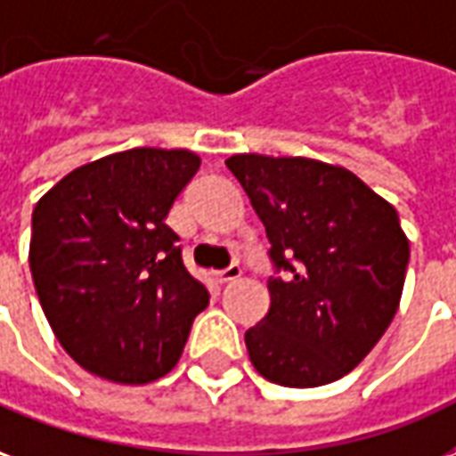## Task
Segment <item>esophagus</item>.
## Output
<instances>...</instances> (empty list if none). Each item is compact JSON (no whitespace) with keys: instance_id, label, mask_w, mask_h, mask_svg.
<instances>
[{"instance_id":"34e87169","label":"esophagus","mask_w":456,"mask_h":456,"mask_svg":"<svg viewBox=\"0 0 456 456\" xmlns=\"http://www.w3.org/2000/svg\"><path fill=\"white\" fill-rule=\"evenodd\" d=\"M242 277V269L238 265H231V267H225L224 272H216V279H218V284H231V281H238Z\"/></svg>"}]
</instances>
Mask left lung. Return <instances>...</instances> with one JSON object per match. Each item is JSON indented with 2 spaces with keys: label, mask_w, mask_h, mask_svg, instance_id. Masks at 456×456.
Instances as JSON below:
<instances>
[{
  "label": "left lung",
  "mask_w": 456,
  "mask_h": 456,
  "mask_svg": "<svg viewBox=\"0 0 456 456\" xmlns=\"http://www.w3.org/2000/svg\"><path fill=\"white\" fill-rule=\"evenodd\" d=\"M265 224L267 315L245 333L252 364L279 387L345 377L394 321L411 257L394 206L350 169L308 158L225 159Z\"/></svg>",
  "instance_id": "left-lung-1"
}]
</instances>
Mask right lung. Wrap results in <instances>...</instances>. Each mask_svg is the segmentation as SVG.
<instances>
[{
  "mask_svg": "<svg viewBox=\"0 0 456 456\" xmlns=\"http://www.w3.org/2000/svg\"><path fill=\"white\" fill-rule=\"evenodd\" d=\"M199 165L189 151L114 152L72 169L33 208L28 262L43 314L96 377H165L208 305L165 224Z\"/></svg>",
  "mask_w": 456,
  "mask_h": 456,
  "instance_id": "obj_1",
  "label": "right lung"
}]
</instances>
